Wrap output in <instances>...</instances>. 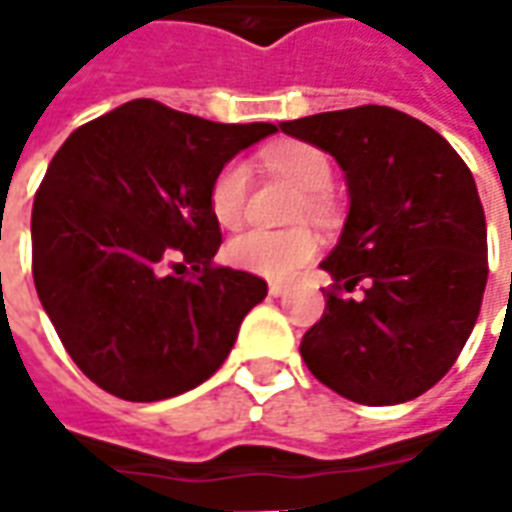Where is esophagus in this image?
Wrapping results in <instances>:
<instances>
[{"label":"esophagus","instance_id":"esophagus-1","mask_svg":"<svg viewBox=\"0 0 512 512\" xmlns=\"http://www.w3.org/2000/svg\"><path fill=\"white\" fill-rule=\"evenodd\" d=\"M268 293H271V296H285V293H288V285H285V282H271V285H268Z\"/></svg>","mask_w":512,"mask_h":512}]
</instances>
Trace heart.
Returning a JSON list of instances; mask_svg holds the SVG:
<instances>
[{
  "label": "heart",
  "mask_w": 512,
  "mask_h": 512,
  "mask_svg": "<svg viewBox=\"0 0 512 512\" xmlns=\"http://www.w3.org/2000/svg\"><path fill=\"white\" fill-rule=\"evenodd\" d=\"M266 164L277 175L304 191V208L312 216L323 213L321 191L332 183V164L326 153L307 142H282L266 150ZM249 169L241 161H227L211 180L208 205L216 222L235 230L246 216ZM318 252V238L310 230H249L227 244V260L241 271L266 279H288L310 263Z\"/></svg>",
  "instance_id": "b5f03b06"
}]
</instances>
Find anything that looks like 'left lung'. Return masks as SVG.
Here are the masks:
<instances>
[{
    "label": "left lung",
    "instance_id": "1",
    "mask_svg": "<svg viewBox=\"0 0 512 512\" xmlns=\"http://www.w3.org/2000/svg\"><path fill=\"white\" fill-rule=\"evenodd\" d=\"M345 172L348 219L321 268L334 279L301 340L321 384L365 406L414 400L469 340L488 279V235L463 158L433 128L389 106L279 123ZM362 281L366 296L348 300Z\"/></svg>",
    "mask_w": 512,
    "mask_h": 512
}]
</instances>
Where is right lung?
Here are the masks:
<instances>
[{"label": "right lung", "instance_id": "add662e5", "mask_svg": "<svg viewBox=\"0 0 512 512\" xmlns=\"http://www.w3.org/2000/svg\"><path fill=\"white\" fill-rule=\"evenodd\" d=\"M271 134L136 98L51 158L32 205V277L65 351L109 395L153 403L200 386L266 299L260 277L213 266L222 230L208 189Z\"/></svg>", "mask_w": 512, "mask_h": 512}]
</instances>
